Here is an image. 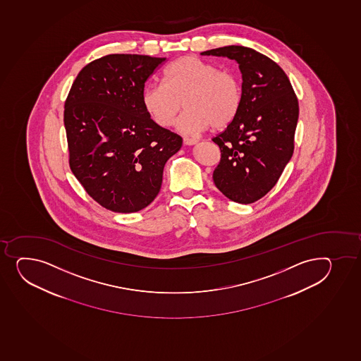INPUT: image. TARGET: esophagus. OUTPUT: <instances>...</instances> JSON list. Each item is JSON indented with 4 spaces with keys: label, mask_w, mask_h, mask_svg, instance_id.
<instances>
[{
    "label": "esophagus",
    "mask_w": 361,
    "mask_h": 361,
    "mask_svg": "<svg viewBox=\"0 0 361 361\" xmlns=\"http://www.w3.org/2000/svg\"><path fill=\"white\" fill-rule=\"evenodd\" d=\"M183 142H184V145H186V146H192V145L197 144L198 140L197 139H194V137H184Z\"/></svg>",
    "instance_id": "1"
}]
</instances>
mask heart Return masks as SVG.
<instances>
[{
	"label": "heart",
	"mask_w": 361,
	"mask_h": 361,
	"mask_svg": "<svg viewBox=\"0 0 361 361\" xmlns=\"http://www.w3.org/2000/svg\"><path fill=\"white\" fill-rule=\"evenodd\" d=\"M243 99V89L235 73L219 70L216 65L195 56H184L165 70L163 84L142 92V106L148 116L161 128H169L184 106L177 129L197 134L212 126L227 127L234 120Z\"/></svg>",
	"instance_id": "obj_1"
}]
</instances>
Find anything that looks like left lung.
<instances>
[{"label": "left lung", "mask_w": 361, "mask_h": 361, "mask_svg": "<svg viewBox=\"0 0 361 361\" xmlns=\"http://www.w3.org/2000/svg\"><path fill=\"white\" fill-rule=\"evenodd\" d=\"M202 56L239 64L243 99L235 118L213 141L221 149L214 183L231 201L250 204L272 189L293 153L298 101L283 68L245 46L209 49Z\"/></svg>", "instance_id": "obj_1"}]
</instances>
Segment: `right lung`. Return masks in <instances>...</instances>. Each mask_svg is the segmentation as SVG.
<instances>
[{
    "instance_id": "add662e5",
    "label": "right lung",
    "mask_w": 361,
    "mask_h": 361,
    "mask_svg": "<svg viewBox=\"0 0 361 361\" xmlns=\"http://www.w3.org/2000/svg\"><path fill=\"white\" fill-rule=\"evenodd\" d=\"M166 58L108 54L84 66L65 101L70 167L87 194L115 213H135L159 194L182 137L142 106L145 83Z\"/></svg>"
}]
</instances>
